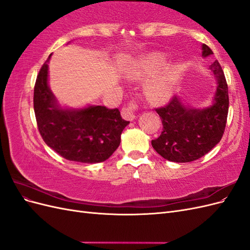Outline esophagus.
<instances>
[{"mask_svg":"<svg viewBox=\"0 0 250 250\" xmlns=\"http://www.w3.org/2000/svg\"><path fill=\"white\" fill-rule=\"evenodd\" d=\"M135 108H137V105H135V103L131 102L129 105H128V106L123 107L122 117L128 121L134 120L135 118H137V116H135Z\"/></svg>","mask_w":250,"mask_h":250,"instance_id":"obj_1","label":"esophagus"}]
</instances>
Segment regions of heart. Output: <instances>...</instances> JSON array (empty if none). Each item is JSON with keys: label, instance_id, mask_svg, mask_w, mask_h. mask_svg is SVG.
I'll return each instance as SVG.
<instances>
[{"label": "heart", "instance_id": "1", "mask_svg": "<svg viewBox=\"0 0 250 250\" xmlns=\"http://www.w3.org/2000/svg\"><path fill=\"white\" fill-rule=\"evenodd\" d=\"M168 58L163 53H151L133 62L126 70V76L133 80L150 78L145 84L148 99L155 103L168 101L180 77L181 69L177 63L167 64Z\"/></svg>", "mask_w": 250, "mask_h": 250}]
</instances>
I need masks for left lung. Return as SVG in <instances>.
I'll list each match as a JSON object with an SVG mask.
<instances>
[{
  "label": "left lung",
  "instance_id": "obj_1",
  "mask_svg": "<svg viewBox=\"0 0 250 250\" xmlns=\"http://www.w3.org/2000/svg\"><path fill=\"white\" fill-rule=\"evenodd\" d=\"M213 54L202 44V56ZM217 80V89L209 106L198 109L188 106L181 97H173L164 107L156 108L163 123V131L151 144L165 160L188 163L198 160L222 139L229 113V87L218 60L209 66Z\"/></svg>",
  "mask_w": 250,
  "mask_h": 250
}]
</instances>
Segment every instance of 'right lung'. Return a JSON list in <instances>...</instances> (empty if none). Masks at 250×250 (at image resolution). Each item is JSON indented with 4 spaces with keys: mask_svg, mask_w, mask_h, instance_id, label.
I'll use <instances>...</instances> for the list:
<instances>
[{
    "mask_svg": "<svg viewBox=\"0 0 250 250\" xmlns=\"http://www.w3.org/2000/svg\"><path fill=\"white\" fill-rule=\"evenodd\" d=\"M51 55L42 64L34 86V112L42 140L65 160L85 164L106 161L119 147L121 134L129 122L122 119L118 108L60 106L48 84Z\"/></svg>",
    "mask_w": 250,
    "mask_h": 250,
    "instance_id": "add662e5",
    "label": "right lung"
}]
</instances>
